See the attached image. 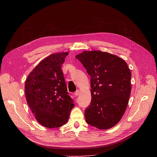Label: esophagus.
Instances as JSON below:
<instances>
[{
    "mask_svg": "<svg viewBox=\"0 0 157 157\" xmlns=\"http://www.w3.org/2000/svg\"><path fill=\"white\" fill-rule=\"evenodd\" d=\"M79 94V91H76L75 93V96H78Z\"/></svg>",
    "mask_w": 157,
    "mask_h": 157,
    "instance_id": "1",
    "label": "esophagus"
}]
</instances>
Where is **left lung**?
Instances as JSON below:
<instances>
[{
	"label": "left lung",
	"instance_id": "1",
	"mask_svg": "<svg viewBox=\"0 0 157 157\" xmlns=\"http://www.w3.org/2000/svg\"><path fill=\"white\" fill-rule=\"evenodd\" d=\"M91 76V101L85 110L86 122L108 129L121 119L130 95L131 73L122 58L107 52L84 51L76 56Z\"/></svg>",
	"mask_w": 157,
	"mask_h": 157
}]
</instances>
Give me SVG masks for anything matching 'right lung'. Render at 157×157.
<instances>
[{"label": "right lung", "instance_id": "add662e5", "mask_svg": "<svg viewBox=\"0 0 157 157\" xmlns=\"http://www.w3.org/2000/svg\"><path fill=\"white\" fill-rule=\"evenodd\" d=\"M68 52L52 54L43 59L27 77L25 91L36 121L47 128L68 122L75 104L67 92L61 65Z\"/></svg>", "mask_w": 157, "mask_h": 157}]
</instances>
